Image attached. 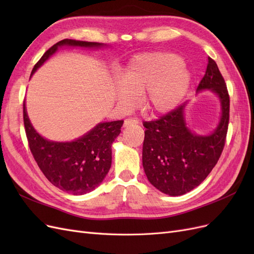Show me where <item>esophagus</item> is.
Instances as JSON below:
<instances>
[{"mask_svg": "<svg viewBox=\"0 0 254 254\" xmlns=\"http://www.w3.org/2000/svg\"><path fill=\"white\" fill-rule=\"evenodd\" d=\"M136 124H139V121L135 120V119H127V120L124 121V127L136 125Z\"/></svg>", "mask_w": 254, "mask_h": 254, "instance_id": "1", "label": "esophagus"}]
</instances>
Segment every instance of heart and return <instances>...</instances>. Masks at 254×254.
Segmentation results:
<instances>
[{
    "instance_id": "heart-1",
    "label": "heart",
    "mask_w": 254,
    "mask_h": 254,
    "mask_svg": "<svg viewBox=\"0 0 254 254\" xmlns=\"http://www.w3.org/2000/svg\"><path fill=\"white\" fill-rule=\"evenodd\" d=\"M115 89L122 109L131 110L144 92V107L152 114H165L180 105L187 95L190 74L174 54H147L130 61Z\"/></svg>"
}]
</instances>
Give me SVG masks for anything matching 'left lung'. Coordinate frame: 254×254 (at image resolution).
I'll return each instance as SVG.
<instances>
[{
    "instance_id": "1",
    "label": "left lung",
    "mask_w": 254,
    "mask_h": 254,
    "mask_svg": "<svg viewBox=\"0 0 254 254\" xmlns=\"http://www.w3.org/2000/svg\"><path fill=\"white\" fill-rule=\"evenodd\" d=\"M211 90L220 99L221 118L210 135H198L187 127L186 104L160 119L144 122L143 167L153 187L171 196H180L198 187L211 173L225 147L230 97L215 61L207 58L205 74L197 91Z\"/></svg>"
}]
</instances>
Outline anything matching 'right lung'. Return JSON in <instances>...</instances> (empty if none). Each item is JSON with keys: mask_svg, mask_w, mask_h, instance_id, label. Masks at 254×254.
Instances as JSON below:
<instances>
[{"mask_svg": "<svg viewBox=\"0 0 254 254\" xmlns=\"http://www.w3.org/2000/svg\"><path fill=\"white\" fill-rule=\"evenodd\" d=\"M99 48L97 42L64 39L54 44L35 64L32 75L58 48ZM23 121L34 159L48 180L64 191L83 195L102 183L111 167V145L121 133L124 121L101 123L88 133L72 142H53L44 139L32 126L23 103Z\"/></svg>", "mask_w": 254, "mask_h": 254, "instance_id": "1", "label": "right lung"}]
</instances>
